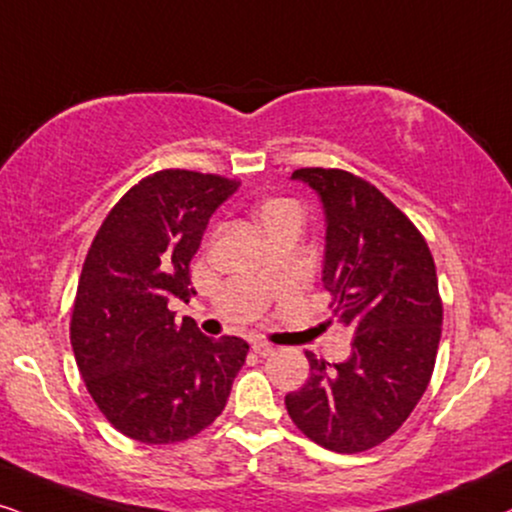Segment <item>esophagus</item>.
<instances>
[{
    "instance_id": "obj_1",
    "label": "esophagus",
    "mask_w": 512,
    "mask_h": 512,
    "mask_svg": "<svg viewBox=\"0 0 512 512\" xmlns=\"http://www.w3.org/2000/svg\"><path fill=\"white\" fill-rule=\"evenodd\" d=\"M252 352H255L257 357H271V354H274V347L267 345V342H252Z\"/></svg>"
}]
</instances>
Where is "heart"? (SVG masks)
<instances>
[{"label": "heart", "mask_w": 512, "mask_h": 512, "mask_svg": "<svg viewBox=\"0 0 512 512\" xmlns=\"http://www.w3.org/2000/svg\"><path fill=\"white\" fill-rule=\"evenodd\" d=\"M293 208H295V205L288 203V200H269V203L262 205L260 222H264V219H269L274 215H281V212H286V210H293Z\"/></svg>", "instance_id": "obj_1"}]
</instances>
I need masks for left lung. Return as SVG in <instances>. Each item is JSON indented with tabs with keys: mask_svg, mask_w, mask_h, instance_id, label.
<instances>
[{
	"mask_svg": "<svg viewBox=\"0 0 512 512\" xmlns=\"http://www.w3.org/2000/svg\"><path fill=\"white\" fill-rule=\"evenodd\" d=\"M290 179L323 208L321 281L354 340L333 366L307 352L312 373L286 394V409L323 449L357 454L394 435L430 383L442 335L435 262L416 226L368 181L323 167Z\"/></svg>",
	"mask_w": 512,
	"mask_h": 512,
	"instance_id": "obj_1",
	"label": "left lung"
}]
</instances>
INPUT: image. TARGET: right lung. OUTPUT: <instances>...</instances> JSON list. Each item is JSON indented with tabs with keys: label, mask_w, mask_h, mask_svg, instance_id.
<instances>
[{
	"label": "right lung",
	"mask_w": 512,
	"mask_h": 512,
	"mask_svg": "<svg viewBox=\"0 0 512 512\" xmlns=\"http://www.w3.org/2000/svg\"><path fill=\"white\" fill-rule=\"evenodd\" d=\"M238 181L163 170L129 189L84 260L70 342L84 385L115 430L144 444L198 435L224 411L248 342L208 338L174 323L172 297L189 302V264L210 217Z\"/></svg>",
	"instance_id": "obj_1"
}]
</instances>
